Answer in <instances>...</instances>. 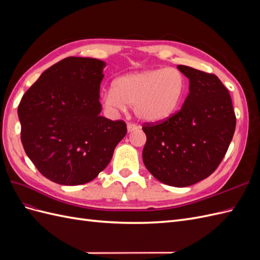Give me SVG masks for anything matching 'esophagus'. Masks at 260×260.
Returning <instances> with one entry per match:
<instances>
[{
    "label": "esophagus",
    "mask_w": 260,
    "mask_h": 260,
    "mask_svg": "<svg viewBox=\"0 0 260 260\" xmlns=\"http://www.w3.org/2000/svg\"><path fill=\"white\" fill-rule=\"evenodd\" d=\"M139 129V125H137V124H135V123H128V125H127V130H128V132L130 133V132H133V131H136V130H138Z\"/></svg>",
    "instance_id": "34e87169"
}]
</instances>
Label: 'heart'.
Listing matches in <instances>:
<instances>
[{
    "label": "heart",
    "mask_w": 260,
    "mask_h": 260,
    "mask_svg": "<svg viewBox=\"0 0 260 260\" xmlns=\"http://www.w3.org/2000/svg\"><path fill=\"white\" fill-rule=\"evenodd\" d=\"M185 90L186 79L179 69H146L118 77L113 89L102 95V103L114 114L132 106L139 120L159 123L177 113Z\"/></svg>",
    "instance_id": "obj_1"
}]
</instances>
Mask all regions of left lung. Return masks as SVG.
<instances>
[{"label":"left lung","mask_w":260,"mask_h":260,"mask_svg":"<svg viewBox=\"0 0 260 260\" xmlns=\"http://www.w3.org/2000/svg\"><path fill=\"white\" fill-rule=\"evenodd\" d=\"M178 69L188 79L190 93L176 115L142 128L143 162L160 182L184 187L216 170L231 143L237 119L229 91L217 76L183 65Z\"/></svg>","instance_id":"left-lung-1"}]
</instances>
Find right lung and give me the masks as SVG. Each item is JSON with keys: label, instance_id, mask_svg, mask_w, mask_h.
<instances>
[{"label": "right lung", "instance_id": "add662e5", "mask_svg": "<svg viewBox=\"0 0 260 260\" xmlns=\"http://www.w3.org/2000/svg\"><path fill=\"white\" fill-rule=\"evenodd\" d=\"M106 62L67 57L39 77L18 106L23 149L41 174L61 185L95 179L127 133L121 120L101 116Z\"/></svg>", "mask_w": 260, "mask_h": 260}]
</instances>
